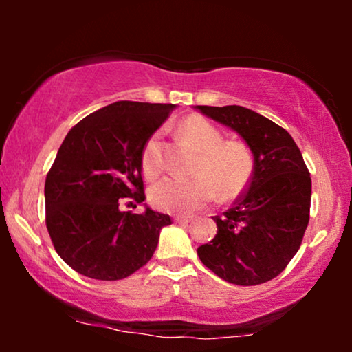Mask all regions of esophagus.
Masks as SVG:
<instances>
[{"label":"esophagus","instance_id":"34e87169","mask_svg":"<svg viewBox=\"0 0 352 352\" xmlns=\"http://www.w3.org/2000/svg\"><path fill=\"white\" fill-rule=\"evenodd\" d=\"M173 219H175V223H182V224H187L192 221V216H186V214H176L173 216Z\"/></svg>","mask_w":352,"mask_h":352}]
</instances>
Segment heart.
Masks as SVG:
<instances>
[{"label": "heart", "instance_id": "obj_1", "mask_svg": "<svg viewBox=\"0 0 352 352\" xmlns=\"http://www.w3.org/2000/svg\"><path fill=\"white\" fill-rule=\"evenodd\" d=\"M181 136L199 151L189 177H165L151 187L148 199L157 210L166 213H192L214 200L216 192L223 200L239 197L248 186L254 160L247 144L224 141L223 133L200 115H190L179 123ZM142 171L157 177L163 170L162 133L155 131L144 144Z\"/></svg>", "mask_w": 352, "mask_h": 352}]
</instances>
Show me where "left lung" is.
Segmentation results:
<instances>
[{
  "mask_svg": "<svg viewBox=\"0 0 352 352\" xmlns=\"http://www.w3.org/2000/svg\"><path fill=\"white\" fill-rule=\"evenodd\" d=\"M240 134L254 158L247 190L232 208L213 216L218 232L197 248L200 261L235 285L277 277L300 250L309 223L311 175L300 148L282 126L240 105H197Z\"/></svg>",
  "mask_w": 352,
  "mask_h": 352,
  "instance_id": "left-lung-1",
  "label": "left lung"
}]
</instances>
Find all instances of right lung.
<instances>
[{
  "label": "right lung",
  "mask_w": 352,
  "mask_h": 352,
  "mask_svg": "<svg viewBox=\"0 0 352 352\" xmlns=\"http://www.w3.org/2000/svg\"><path fill=\"white\" fill-rule=\"evenodd\" d=\"M173 104L118 100L76 123L46 176V228L56 252L81 276L120 280L152 258L168 214L120 211L146 200L141 155Z\"/></svg>",
  "instance_id": "1"
}]
</instances>
